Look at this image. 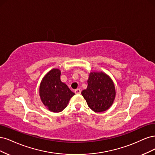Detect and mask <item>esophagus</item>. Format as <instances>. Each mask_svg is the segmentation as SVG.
<instances>
[{"label": "esophagus", "mask_w": 155, "mask_h": 155, "mask_svg": "<svg viewBox=\"0 0 155 155\" xmlns=\"http://www.w3.org/2000/svg\"><path fill=\"white\" fill-rule=\"evenodd\" d=\"M74 93H75L76 94H81V90L80 89H76L75 90H74Z\"/></svg>", "instance_id": "esophagus-1"}]
</instances>
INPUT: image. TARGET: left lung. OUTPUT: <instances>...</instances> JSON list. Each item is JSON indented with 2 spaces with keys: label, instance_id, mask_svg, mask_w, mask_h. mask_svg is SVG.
<instances>
[{
  "label": "left lung",
  "instance_id": "8db88e82",
  "mask_svg": "<svg viewBox=\"0 0 155 155\" xmlns=\"http://www.w3.org/2000/svg\"><path fill=\"white\" fill-rule=\"evenodd\" d=\"M87 86L82 95L92 110L97 113L107 111L116 97V90L111 78L102 71L90 72Z\"/></svg>",
  "mask_w": 155,
  "mask_h": 155
}]
</instances>
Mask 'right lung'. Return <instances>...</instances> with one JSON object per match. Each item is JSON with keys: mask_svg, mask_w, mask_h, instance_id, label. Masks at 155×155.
<instances>
[{"mask_svg": "<svg viewBox=\"0 0 155 155\" xmlns=\"http://www.w3.org/2000/svg\"><path fill=\"white\" fill-rule=\"evenodd\" d=\"M61 71L53 68L42 79L39 87V96L42 104L49 111L59 113L68 106L74 95L67 85L61 81Z\"/></svg>", "mask_w": 155, "mask_h": 155, "instance_id": "obj_1", "label": "right lung"}]
</instances>
